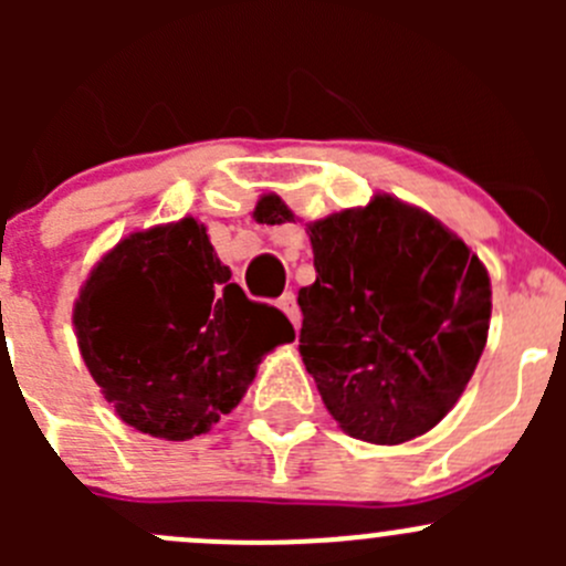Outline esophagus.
<instances>
[{"label": "esophagus", "mask_w": 566, "mask_h": 566, "mask_svg": "<svg viewBox=\"0 0 566 566\" xmlns=\"http://www.w3.org/2000/svg\"><path fill=\"white\" fill-rule=\"evenodd\" d=\"M279 310H282L284 315L293 319V325L298 328V325H301V310H298V301H295V293H284L282 298H279Z\"/></svg>", "instance_id": "1"}]
</instances>
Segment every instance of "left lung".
<instances>
[{"instance_id":"1","label":"left lung","mask_w":566,"mask_h":566,"mask_svg":"<svg viewBox=\"0 0 566 566\" xmlns=\"http://www.w3.org/2000/svg\"><path fill=\"white\" fill-rule=\"evenodd\" d=\"M260 224L293 221L268 193ZM317 279L298 290L301 356L342 430L405 443L465 391L490 328V276L430 213L380 193L310 224Z\"/></svg>"}]
</instances>
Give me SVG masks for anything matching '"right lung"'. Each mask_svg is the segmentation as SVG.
<instances>
[{"label":"right lung","mask_w":566,"mask_h":566,"mask_svg":"<svg viewBox=\"0 0 566 566\" xmlns=\"http://www.w3.org/2000/svg\"><path fill=\"white\" fill-rule=\"evenodd\" d=\"M230 276L193 219L134 232L93 268L73 325L125 424L167 441L202 436L241 402L262 356L295 339L276 306Z\"/></svg>","instance_id":"right-lung-1"}]
</instances>
